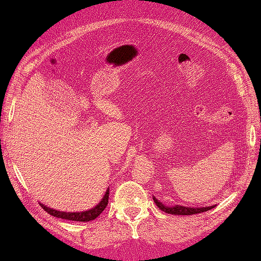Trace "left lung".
Returning <instances> with one entry per match:
<instances>
[{
	"label": "left lung",
	"instance_id": "left-lung-1",
	"mask_svg": "<svg viewBox=\"0 0 261 261\" xmlns=\"http://www.w3.org/2000/svg\"><path fill=\"white\" fill-rule=\"evenodd\" d=\"M152 199H154V201L158 208L162 209L163 212H165L167 214H172V215H193V214H199V213L211 211L212 208L215 207V205L208 206V207H186L182 205L166 206L162 201L158 200V199H156V197H152Z\"/></svg>",
	"mask_w": 261,
	"mask_h": 261
}]
</instances>
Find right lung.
<instances>
[{"label": "right lung", "mask_w": 261, "mask_h": 261, "mask_svg": "<svg viewBox=\"0 0 261 261\" xmlns=\"http://www.w3.org/2000/svg\"><path fill=\"white\" fill-rule=\"evenodd\" d=\"M109 195H110V189H107L104 197L101 198V200L97 203L95 207L84 212H71V213L61 212V211H56V209L45 206L42 202H39V205L42 206L43 209H45L49 215H52L54 217L69 219V221H74V222H89V221H93V219H95L96 217H98L101 214V212L106 208L107 203H109Z\"/></svg>", "instance_id": "obj_1"}]
</instances>
